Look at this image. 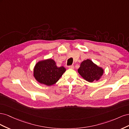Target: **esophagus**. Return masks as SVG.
Wrapping results in <instances>:
<instances>
[{"label":"esophagus","instance_id":"esophagus-1","mask_svg":"<svg viewBox=\"0 0 129 129\" xmlns=\"http://www.w3.org/2000/svg\"><path fill=\"white\" fill-rule=\"evenodd\" d=\"M68 68H69V69H74V66H69Z\"/></svg>","mask_w":129,"mask_h":129}]
</instances>
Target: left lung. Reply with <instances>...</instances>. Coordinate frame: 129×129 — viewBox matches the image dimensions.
Returning <instances> with one entry per match:
<instances>
[{
  "label": "left lung",
  "mask_w": 129,
  "mask_h": 129,
  "mask_svg": "<svg viewBox=\"0 0 129 129\" xmlns=\"http://www.w3.org/2000/svg\"><path fill=\"white\" fill-rule=\"evenodd\" d=\"M78 73L83 79L89 82L99 81L104 74V69L96 64L90 59L81 62Z\"/></svg>",
  "instance_id": "obj_1"
}]
</instances>
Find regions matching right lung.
<instances>
[{
  "label": "right lung",
  "instance_id": "right-lung-1",
  "mask_svg": "<svg viewBox=\"0 0 129 129\" xmlns=\"http://www.w3.org/2000/svg\"><path fill=\"white\" fill-rule=\"evenodd\" d=\"M63 66L58 67L51 58L38 62L33 69V76L39 83L50 86L56 83L66 72Z\"/></svg>",
  "mask_w": 129,
  "mask_h": 129
}]
</instances>
